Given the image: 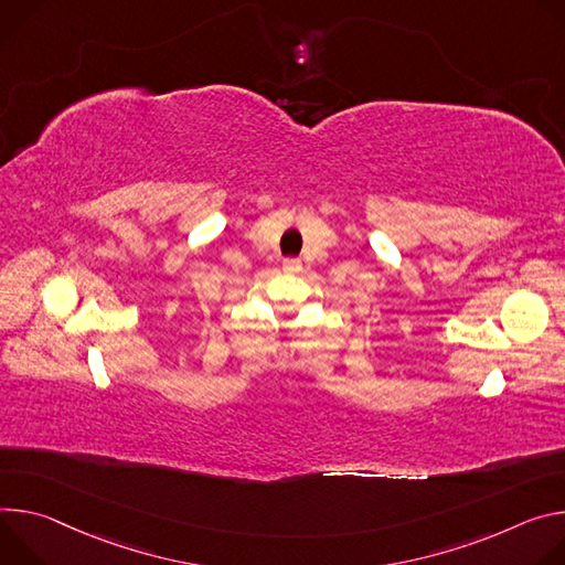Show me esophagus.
<instances>
[{
  "mask_svg": "<svg viewBox=\"0 0 565 565\" xmlns=\"http://www.w3.org/2000/svg\"><path fill=\"white\" fill-rule=\"evenodd\" d=\"M282 269H285L287 274H298V271H300V260H298V258H287V260L282 263Z\"/></svg>",
  "mask_w": 565,
  "mask_h": 565,
  "instance_id": "1",
  "label": "esophagus"
}]
</instances>
